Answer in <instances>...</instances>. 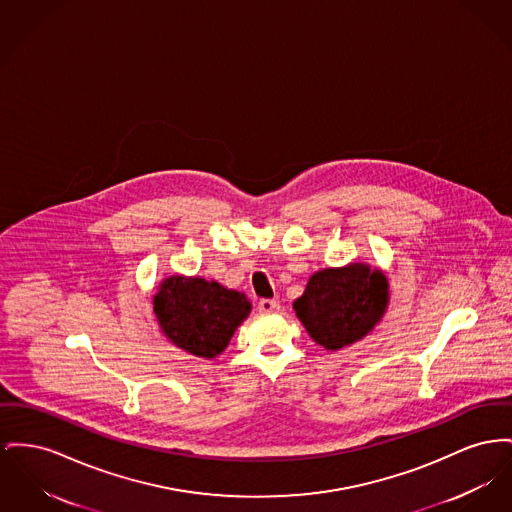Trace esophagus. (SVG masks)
<instances>
[{"label": "esophagus", "instance_id": "1", "mask_svg": "<svg viewBox=\"0 0 512 512\" xmlns=\"http://www.w3.org/2000/svg\"><path fill=\"white\" fill-rule=\"evenodd\" d=\"M278 309H280V303L276 300L259 301V311H261V313H276Z\"/></svg>", "mask_w": 512, "mask_h": 512}]
</instances>
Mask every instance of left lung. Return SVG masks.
<instances>
[{
    "label": "left lung",
    "mask_w": 512,
    "mask_h": 512,
    "mask_svg": "<svg viewBox=\"0 0 512 512\" xmlns=\"http://www.w3.org/2000/svg\"><path fill=\"white\" fill-rule=\"evenodd\" d=\"M389 278L363 261L311 274L294 311L307 334L325 350L360 342L387 313Z\"/></svg>",
    "instance_id": "1"
}]
</instances>
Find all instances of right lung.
<instances>
[{
    "label": "right lung",
    "instance_id": "add662e5",
    "mask_svg": "<svg viewBox=\"0 0 512 512\" xmlns=\"http://www.w3.org/2000/svg\"><path fill=\"white\" fill-rule=\"evenodd\" d=\"M152 311L162 334L191 356H220L236 329L249 317L251 301L203 276L172 274L152 296Z\"/></svg>",
    "mask_w": 512,
    "mask_h": 512
}]
</instances>
